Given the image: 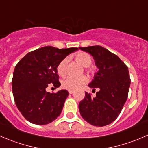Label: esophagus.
I'll return each mask as SVG.
<instances>
[{"label": "esophagus", "instance_id": "obj_1", "mask_svg": "<svg viewBox=\"0 0 148 148\" xmlns=\"http://www.w3.org/2000/svg\"><path fill=\"white\" fill-rule=\"evenodd\" d=\"M68 92H69V94H73V92H74V91H73V90H69V91H68Z\"/></svg>", "mask_w": 148, "mask_h": 148}]
</instances>
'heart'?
Listing matches in <instances>:
<instances>
[{"label":"heart","mask_w":148,"mask_h":148,"mask_svg":"<svg viewBox=\"0 0 148 148\" xmlns=\"http://www.w3.org/2000/svg\"><path fill=\"white\" fill-rule=\"evenodd\" d=\"M75 59L81 65L87 67L91 64V57L86 52L81 51L75 54ZM68 59L64 58L59 62L57 66V72L60 76H64L67 74V65ZM88 82V78L86 75H81L79 77L68 76L64 78L62 82V86L64 88L68 90H76L81 88L83 85Z\"/></svg>","instance_id":"obj_1"}]
</instances>
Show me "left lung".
<instances>
[{
    "label": "left lung",
    "mask_w": 148,
    "mask_h": 148,
    "mask_svg": "<svg viewBox=\"0 0 148 148\" xmlns=\"http://www.w3.org/2000/svg\"><path fill=\"white\" fill-rule=\"evenodd\" d=\"M79 49L93 56L99 69L88 84L99 91L95 97L85 92V97L78 105L80 113L93 126H107L119 117L127 99L131 84L128 67L117 55L100 46Z\"/></svg>",
    "instance_id": "obj_1"
}]
</instances>
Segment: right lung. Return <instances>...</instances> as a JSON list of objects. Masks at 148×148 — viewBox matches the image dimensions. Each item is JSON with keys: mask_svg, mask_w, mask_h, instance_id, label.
I'll return each mask as SVG.
<instances>
[{"mask_svg": "<svg viewBox=\"0 0 148 148\" xmlns=\"http://www.w3.org/2000/svg\"><path fill=\"white\" fill-rule=\"evenodd\" d=\"M78 49L45 46L29 52L17 63L12 78V91L16 107L28 121L46 125L60 115L68 91L49 93L46 88L49 84L55 88L60 86L57 64Z\"/></svg>", "mask_w": 148, "mask_h": 148, "instance_id": "obj_1", "label": "right lung"}]
</instances>
